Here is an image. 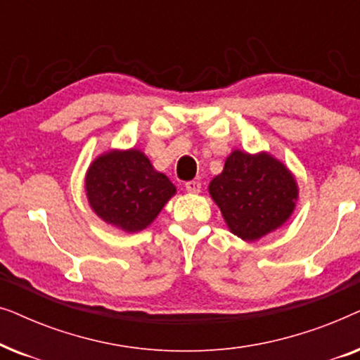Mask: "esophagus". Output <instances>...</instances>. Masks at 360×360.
<instances>
[{
    "instance_id": "obj_1",
    "label": "esophagus",
    "mask_w": 360,
    "mask_h": 360,
    "mask_svg": "<svg viewBox=\"0 0 360 360\" xmlns=\"http://www.w3.org/2000/svg\"><path fill=\"white\" fill-rule=\"evenodd\" d=\"M185 188H186V191H190V193H198V191L201 190V184L198 180H190L185 184Z\"/></svg>"
}]
</instances>
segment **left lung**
<instances>
[{"label": "left lung", "instance_id": "left-lung-1", "mask_svg": "<svg viewBox=\"0 0 360 360\" xmlns=\"http://www.w3.org/2000/svg\"><path fill=\"white\" fill-rule=\"evenodd\" d=\"M231 233L257 240L280 228L295 210L298 186L282 162L270 154L234 150L210 184Z\"/></svg>", "mask_w": 360, "mask_h": 360}]
</instances>
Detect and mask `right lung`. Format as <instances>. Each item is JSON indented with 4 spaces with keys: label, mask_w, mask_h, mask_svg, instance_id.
I'll list each match as a JSON object with an SVG mask.
<instances>
[{
    "label": "right lung",
    "mask_w": 360,
    "mask_h": 360,
    "mask_svg": "<svg viewBox=\"0 0 360 360\" xmlns=\"http://www.w3.org/2000/svg\"><path fill=\"white\" fill-rule=\"evenodd\" d=\"M85 190L93 211L126 233L147 228L176 191L137 149L98 157L86 172Z\"/></svg>",
    "instance_id": "1"
}]
</instances>
